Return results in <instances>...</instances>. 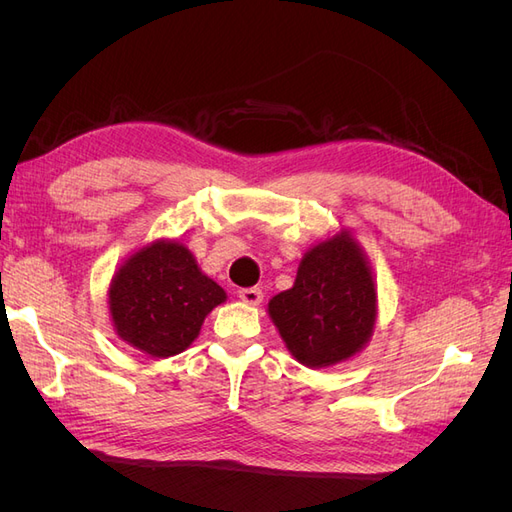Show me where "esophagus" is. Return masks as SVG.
Here are the masks:
<instances>
[{
    "label": "esophagus",
    "instance_id": "esophagus-1",
    "mask_svg": "<svg viewBox=\"0 0 512 512\" xmlns=\"http://www.w3.org/2000/svg\"><path fill=\"white\" fill-rule=\"evenodd\" d=\"M239 299L247 305H260L262 303V290L260 288H243V290H239Z\"/></svg>",
    "mask_w": 512,
    "mask_h": 512
}]
</instances>
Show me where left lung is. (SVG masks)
<instances>
[{
  "instance_id": "1",
  "label": "left lung",
  "mask_w": 512,
  "mask_h": 512,
  "mask_svg": "<svg viewBox=\"0 0 512 512\" xmlns=\"http://www.w3.org/2000/svg\"><path fill=\"white\" fill-rule=\"evenodd\" d=\"M288 352L309 369L344 363L374 335L378 290L363 247L342 228L309 247L292 288L269 301Z\"/></svg>"
}]
</instances>
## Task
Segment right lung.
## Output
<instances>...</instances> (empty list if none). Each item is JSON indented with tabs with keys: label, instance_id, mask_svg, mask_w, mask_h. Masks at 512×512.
Instances as JSON below:
<instances>
[{
	"label": "right lung",
	"instance_id": "add662e5",
	"mask_svg": "<svg viewBox=\"0 0 512 512\" xmlns=\"http://www.w3.org/2000/svg\"><path fill=\"white\" fill-rule=\"evenodd\" d=\"M226 292L200 271L179 241L156 239L123 260L108 286V312L119 339L153 359L190 348Z\"/></svg>",
	"mask_w": 512,
	"mask_h": 512
}]
</instances>
